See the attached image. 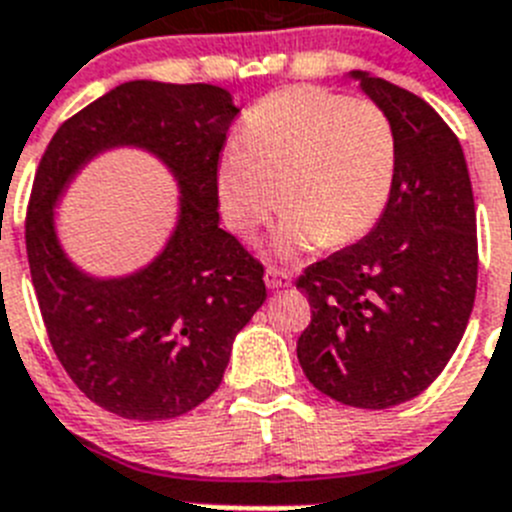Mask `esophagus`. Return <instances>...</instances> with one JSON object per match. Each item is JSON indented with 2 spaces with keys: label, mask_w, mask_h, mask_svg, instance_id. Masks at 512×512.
I'll return each instance as SVG.
<instances>
[{
  "label": "esophagus",
  "mask_w": 512,
  "mask_h": 512,
  "mask_svg": "<svg viewBox=\"0 0 512 512\" xmlns=\"http://www.w3.org/2000/svg\"><path fill=\"white\" fill-rule=\"evenodd\" d=\"M264 282L269 289H284L289 287V274L284 269H277V266H266V274H264Z\"/></svg>",
  "instance_id": "esophagus-1"
}]
</instances>
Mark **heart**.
Here are the masks:
<instances>
[{
	"instance_id": "obj_1",
	"label": "heart",
	"mask_w": 512,
	"mask_h": 512,
	"mask_svg": "<svg viewBox=\"0 0 512 512\" xmlns=\"http://www.w3.org/2000/svg\"><path fill=\"white\" fill-rule=\"evenodd\" d=\"M395 176L390 117L369 99L289 87L261 99L217 161V200L230 228L251 238L287 212L274 248L297 256L354 243L382 215Z\"/></svg>"
}]
</instances>
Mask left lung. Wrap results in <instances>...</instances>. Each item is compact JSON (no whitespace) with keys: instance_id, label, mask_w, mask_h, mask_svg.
Returning a JSON list of instances; mask_svg holds the SVG:
<instances>
[{"instance_id":"1","label":"left lung","mask_w":512,"mask_h":512,"mask_svg":"<svg viewBox=\"0 0 512 512\" xmlns=\"http://www.w3.org/2000/svg\"><path fill=\"white\" fill-rule=\"evenodd\" d=\"M390 117L395 176L379 223L307 266L312 320L297 359L312 387L364 410L418 397L459 346L477 292V215L467 161L431 104L351 71Z\"/></svg>"}]
</instances>
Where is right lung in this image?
Returning <instances> with one entry per match:
<instances>
[{
    "label": "right lung",
    "mask_w": 512,
    "mask_h": 512,
    "mask_svg": "<svg viewBox=\"0 0 512 512\" xmlns=\"http://www.w3.org/2000/svg\"><path fill=\"white\" fill-rule=\"evenodd\" d=\"M238 115L212 84L128 81L63 122L27 205V261L58 361L99 408L128 420L179 418L220 387L235 333L266 300L264 266L220 228L217 161ZM135 145L180 182L165 251L130 278L97 280L62 253L52 207L97 152Z\"/></svg>",
    "instance_id": "obj_1"
}]
</instances>
